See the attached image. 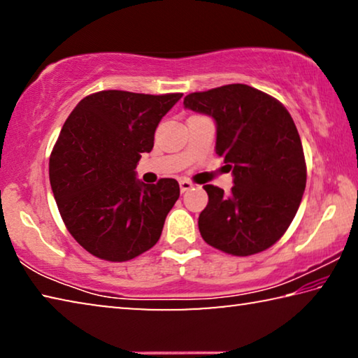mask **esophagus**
<instances>
[{"mask_svg":"<svg viewBox=\"0 0 358 358\" xmlns=\"http://www.w3.org/2000/svg\"><path fill=\"white\" fill-rule=\"evenodd\" d=\"M192 186H194V183H192V181H189V180H186V178H183V180H180V189H181V192H185V191H189Z\"/></svg>","mask_w":358,"mask_h":358,"instance_id":"esophagus-1","label":"esophagus"}]
</instances>
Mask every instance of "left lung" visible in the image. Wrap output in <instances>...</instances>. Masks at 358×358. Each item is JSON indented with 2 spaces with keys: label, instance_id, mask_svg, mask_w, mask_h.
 Masks as SVG:
<instances>
[{
  "label": "left lung",
  "instance_id": "8db88e82",
  "mask_svg": "<svg viewBox=\"0 0 358 358\" xmlns=\"http://www.w3.org/2000/svg\"><path fill=\"white\" fill-rule=\"evenodd\" d=\"M183 104L215 118L216 153L234 173L230 194L203 186L202 238L240 257L268 250L286 234L306 186L305 153L287 108L243 83L191 93Z\"/></svg>",
  "mask_w": 358,
  "mask_h": 358
}]
</instances>
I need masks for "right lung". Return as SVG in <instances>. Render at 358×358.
Wrapping results in <instances>:
<instances>
[{
    "mask_svg": "<svg viewBox=\"0 0 358 358\" xmlns=\"http://www.w3.org/2000/svg\"><path fill=\"white\" fill-rule=\"evenodd\" d=\"M181 96L106 90L83 98L66 120L48 175L66 229L93 256L126 262L159 240L178 181L145 185L134 169Z\"/></svg>",
    "mask_w": 358,
    "mask_h": 358,
    "instance_id": "right-lung-1",
    "label": "right lung"
}]
</instances>
